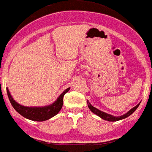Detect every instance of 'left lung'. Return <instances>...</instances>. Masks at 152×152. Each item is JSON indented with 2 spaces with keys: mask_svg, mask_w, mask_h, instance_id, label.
Here are the masks:
<instances>
[{
  "mask_svg": "<svg viewBox=\"0 0 152 152\" xmlns=\"http://www.w3.org/2000/svg\"><path fill=\"white\" fill-rule=\"evenodd\" d=\"M87 104H88V107L90 108V110H91L94 113H95V114H96V115L99 116L100 117H101L102 119L108 121H120V120L124 119V118H126V117H129L131 114H132V113L136 110V109L138 107V106L140 105V103H139L136 107H133L131 110H130L129 111L127 112V113H125V114H124V115L122 116H120V117H114V116H112L110 115V114L104 113V112L101 111V110H100L96 109V107H93V106H92L88 101H87Z\"/></svg>",
  "mask_w": 152,
  "mask_h": 152,
  "instance_id": "left-lung-1",
  "label": "left lung"
}]
</instances>
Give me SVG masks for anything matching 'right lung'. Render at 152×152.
Segmentation results:
<instances>
[{"instance_id":"obj_1","label":"right lung","mask_w":152,"mask_h":152,"mask_svg":"<svg viewBox=\"0 0 152 152\" xmlns=\"http://www.w3.org/2000/svg\"><path fill=\"white\" fill-rule=\"evenodd\" d=\"M69 89L70 88L66 89L58 96V98L55 103L49 106H47V107H28L20 105L13 100V98L10 94V92H9L7 88V93L11 105L13 106V107L15 108V110L18 113H20L23 117H25V118H28V119L31 120V121H44L50 119L51 117H54L60 111V110L62 109V104H63V96L69 90Z\"/></svg>"}]
</instances>
